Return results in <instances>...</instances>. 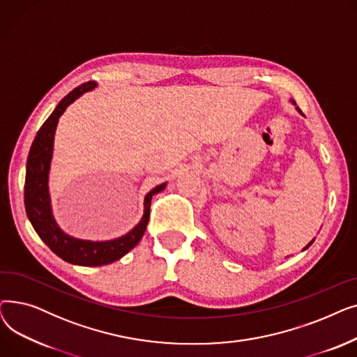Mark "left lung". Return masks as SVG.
Instances as JSON below:
<instances>
[{
	"mask_svg": "<svg viewBox=\"0 0 357 357\" xmlns=\"http://www.w3.org/2000/svg\"><path fill=\"white\" fill-rule=\"evenodd\" d=\"M289 101H291V104H294V105H296V102H295V101H294V100H289ZM296 111H298V112H299V114H301V116H304V114H303V111H301V109H299V108H298V107H296ZM314 240H315V238H312V240H311V241H310V243H308V245H307V246H305V248H304V249H303V250H307V249H308V248H310V246H311V245H312V243H314ZM287 257H288V256H287Z\"/></svg>",
	"mask_w": 357,
	"mask_h": 357,
	"instance_id": "obj_1",
	"label": "left lung"
}]
</instances>
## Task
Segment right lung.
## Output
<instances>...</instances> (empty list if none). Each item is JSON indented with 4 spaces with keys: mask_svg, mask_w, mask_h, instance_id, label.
<instances>
[{
    "mask_svg": "<svg viewBox=\"0 0 357 357\" xmlns=\"http://www.w3.org/2000/svg\"><path fill=\"white\" fill-rule=\"evenodd\" d=\"M97 88V82L89 81L70 91L68 96L56 105L49 119L37 131L34 142L30 147L27 165H26V182H24V205L26 213L33 229L45 245L68 264L78 266H102L121 259L131 249L137 246L142 240L150 214V202L152 197L166 188V182L150 190L143 201V215L136 226L124 236L111 240H84L65 233L59 224L56 222L52 201L49 192V174L53 158L54 133L59 119L65 109L77 101L85 92Z\"/></svg>",
    "mask_w": 357,
    "mask_h": 357,
    "instance_id": "obj_1",
    "label": "right lung"
}]
</instances>
